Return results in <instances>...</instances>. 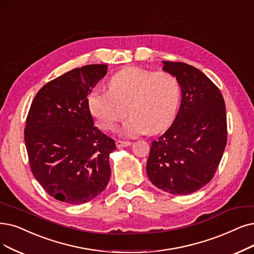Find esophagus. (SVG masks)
<instances>
[{
    "label": "esophagus",
    "instance_id": "obj_1",
    "mask_svg": "<svg viewBox=\"0 0 254 254\" xmlns=\"http://www.w3.org/2000/svg\"><path fill=\"white\" fill-rule=\"evenodd\" d=\"M131 141H126V140H117L116 141V145L117 147L120 149V148H124V147H128V146H131Z\"/></svg>",
    "mask_w": 254,
    "mask_h": 254
}]
</instances>
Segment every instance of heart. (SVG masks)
Here are the masks:
<instances>
[{"instance_id":"obj_1","label":"heart","mask_w":254,"mask_h":254,"mask_svg":"<svg viewBox=\"0 0 254 254\" xmlns=\"http://www.w3.org/2000/svg\"><path fill=\"white\" fill-rule=\"evenodd\" d=\"M181 88L173 74L129 66L111 77L108 90H95L88 97L90 114L98 126L115 131L129 111L122 129L125 136L158 133L173 122L180 102Z\"/></svg>"}]
</instances>
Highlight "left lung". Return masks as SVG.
<instances>
[{"label":"left lung","mask_w":254,"mask_h":254,"mask_svg":"<svg viewBox=\"0 0 254 254\" xmlns=\"http://www.w3.org/2000/svg\"><path fill=\"white\" fill-rule=\"evenodd\" d=\"M181 86V104L173 124L152 141L147 174L158 189L191 194L215 176L227 143L225 102L220 89L198 68L162 62Z\"/></svg>","instance_id":"8db88e82"}]
</instances>
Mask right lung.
Here are the masks:
<instances>
[{
    "label": "right lung",
    "mask_w": 254,
    "mask_h": 254,
    "mask_svg": "<svg viewBox=\"0 0 254 254\" xmlns=\"http://www.w3.org/2000/svg\"><path fill=\"white\" fill-rule=\"evenodd\" d=\"M107 64L74 68L50 81L33 99L25 144L32 174L48 194L82 204L102 192L110 178L115 140L94 126L87 96Z\"/></svg>",
    "instance_id": "1"
}]
</instances>
